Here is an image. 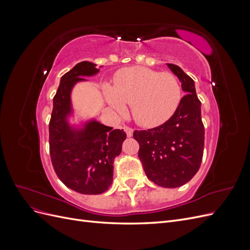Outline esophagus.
<instances>
[{
	"label": "esophagus",
	"mask_w": 250,
	"mask_h": 250,
	"mask_svg": "<svg viewBox=\"0 0 250 250\" xmlns=\"http://www.w3.org/2000/svg\"><path fill=\"white\" fill-rule=\"evenodd\" d=\"M123 129L125 130V132H126V134H127V137H128V138L132 137V134H133V129H132L131 127H129V126H124V127H123Z\"/></svg>",
	"instance_id": "obj_1"
}]
</instances>
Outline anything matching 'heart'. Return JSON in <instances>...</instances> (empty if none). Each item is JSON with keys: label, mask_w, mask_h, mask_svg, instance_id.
I'll use <instances>...</instances> for the list:
<instances>
[{"label": "heart", "mask_w": 250, "mask_h": 250, "mask_svg": "<svg viewBox=\"0 0 250 250\" xmlns=\"http://www.w3.org/2000/svg\"><path fill=\"white\" fill-rule=\"evenodd\" d=\"M104 90L111 107L120 113L126 111V104H131L132 118L145 127L167 122L183 98L180 83L173 74L143 66L119 73L115 84H106Z\"/></svg>", "instance_id": "obj_1"}]
</instances>
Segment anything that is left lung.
Masks as SVG:
<instances>
[{"mask_svg": "<svg viewBox=\"0 0 250 250\" xmlns=\"http://www.w3.org/2000/svg\"><path fill=\"white\" fill-rule=\"evenodd\" d=\"M187 93L175 113L164 124L134 130L140 144L139 158L147 177L164 188H177L190 181L200 168L204 147V126L194 80L178 65L167 63Z\"/></svg>", "mask_w": 250, "mask_h": 250, "instance_id": "1", "label": "left lung"}]
</instances>
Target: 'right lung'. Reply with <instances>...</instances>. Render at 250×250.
Segmentation results:
<instances>
[{
	"mask_svg": "<svg viewBox=\"0 0 250 250\" xmlns=\"http://www.w3.org/2000/svg\"><path fill=\"white\" fill-rule=\"evenodd\" d=\"M97 64L82 62L65 73L53 98L49 123V145L53 168L58 178L80 194L104 193L112 183L113 161L121 153L126 133L92 120L80 129L71 126V92L84 76L99 72Z\"/></svg>",
	"mask_w": 250,
	"mask_h": 250,
	"instance_id": "1",
	"label": "right lung"
}]
</instances>
